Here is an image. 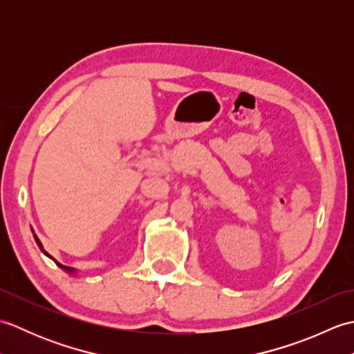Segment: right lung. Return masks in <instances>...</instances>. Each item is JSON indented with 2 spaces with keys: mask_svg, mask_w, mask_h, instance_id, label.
Listing matches in <instances>:
<instances>
[{
  "mask_svg": "<svg viewBox=\"0 0 354 354\" xmlns=\"http://www.w3.org/2000/svg\"><path fill=\"white\" fill-rule=\"evenodd\" d=\"M35 239H36V243H37V245H39V248H41V251H44V250H42V245H41V242H39V240H37V237H36V236H35ZM45 254H47V252H45ZM47 255H48V254H47ZM48 257H50V255H48ZM57 265H59V266H61V268H64L65 270H68V272H71V270H73V269H70V268H66V266H62V265H61V263H57Z\"/></svg>",
  "mask_w": 354,
  "mask_h": 354,
  "instance_id": "right-lung-1",
  "label": "right lung"
}]
</instances>
